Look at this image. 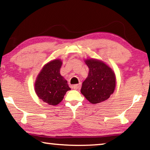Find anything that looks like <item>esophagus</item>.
<instances>
[{
    "mask_svg": "<svg viewBox=\"0 0 150 150\" xmlns=\"http://www.w3.org/2000/svg\"><path fill=\"white\" fill-rule=\"evenodd\" d=\"M73 88H74L75 90H77V89H79V88H81V83H79V84H75V85H73Z\"/></svg>",
    "mask_w": 150,
    "mask_h": 150,
    "instance_id": "obj_1",
    "label": "esophagus"
}]
</instances>
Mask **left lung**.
<instances>
[{
  "mask_svg": "<svg viewBox=\"0 0 150 150\" xmlns=\"http://www.w3.org/2000/svg\"><path fill=\"white\" fill-rule=\"evenodd\" d=\"M89 69L88 77L82 83L81 92L92 104L106 100L114 92L115 76L112 69L95 59L86 60Z\"/></svg>",
  "mask_w": 150,
  "mask_h": 150,
  "instance_id": "left-lung-1",
  "label": "left lung"
}]
</instances>
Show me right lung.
<instances>
[{"instance_id": "right-lung-1", "label": "right lung", "mask_w": 150, "mask_h": 150, "mask_svg": "<svg viewBox=\"0 0 150 150\" xmlns=\"http://www.w3.org/2000/svg\"><path fill=\"white\" fill-rule=\"evenodd\" d=\"M61 66L62 61L58 59L51 61L43 67L36 80V93L48 105L59 104L71 90L67 80L60 75Z\"/></svg>"}]
</instances>
